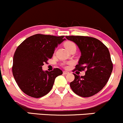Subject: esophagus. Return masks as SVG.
<instances>
[{
	"mask_svg": "<svg viewBox=\"0 0 123 123\" xmlns=\"http://www.w3.org/2000/svg\"><path fill=\"white\" fill-rule=\"evenodd\" d=\"M69 74V72H68V71H63V74H64V75H66V74Z\"/></svg>",
	"mask_w": 123,
	"mask_h": 123,
	"instance_id": "obj_1",
	"label": "esophagus"
}]
</instances>
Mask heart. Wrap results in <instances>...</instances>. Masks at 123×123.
I'll return each mask as SVG.
<instances>
[{"label":"heart","instance_id":"1","mask_svg":"<svg viewBox=\"0 0 123 123\" xmlns=\"http://www.w3.org/2000/svg\"><path fill=\"white\" fill-rule=\"evenodd\" d=\"M64 46H65L66 49L67 50H70V49H73V48H76V45L74 42H71V41H67L64 43Z\"/></svg>","mask_w":123,"mask_h":123}]
</instances>
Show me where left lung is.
<instances>
[{
    "label": "left lung",
    "mask_w": 123,
    "mask_h": 123,
    "mask_svg": "<svg viewBox=\"0 0 123 123\" xmlns=\"http://www.w3.org/2000/svg\"><path fill=\"white\" fill-rule=\"evenodd\" d=\"M78 46L81 52L75 70H86L85 75L74 74L75 79L70 82L73 91L82 97H90L101 91L109 79L113 63L108 48L95 38L84 36H66Z\"/></svg>",
    "instance_id": "1"
}]
</instances>
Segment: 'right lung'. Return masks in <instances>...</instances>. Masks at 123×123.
Here are the masks:
<instances>
[{
	"label": "right lung",
	"instance_id": "right-lung-1",
	"mask_svg": "<svg viewBox=\"0 0 123 123\" xmlns=\"http://www.w3.org/2000/svg\"><path fill=\"white\" fill-rule=\"evenodd\" d=\"M64 37L35 34L17 47L12 71L19 88L25 94L36 98L45 96L52 89L56 77L63 74L58 68L44 71L42 66L52 57L57 45L66 40Z\"/></svg>",
	"mask_w": 123,
	"mask_h": 123
}]
</instances>
